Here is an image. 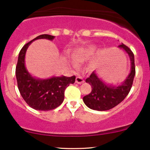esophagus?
<instances>
[{
	"instance_id": "34e87169",
	"label": "esophagus",
	"mask_w": 150,
	"mask_h": 150,
	"mask_svg": "<svg viewBox=\"0 0 150 150\" xmlns=\"http://www.w3.org/2000/svg\"><path fill=\"white\" fill-rule=\"evenodd\" d=\"M75 82L77 83V84H83L84 82V80L81 77H77L76 79H75Z\"/></svg>"
}]
</instances>
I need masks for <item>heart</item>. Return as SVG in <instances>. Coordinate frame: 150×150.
<instances>
[{
    "label": "heart",
    "mask_w": 150,
    "mask_h": 150,
    "mask_svg": "<svg viewBox=\"0 0 150 150\" xmlns=\"http://www.w3.org/2000/svg\"><path fill=\"white\" fill-rule=\"evenodd\" d=\"M96 48L93 46H88L81 48L72 52L71 57L75 62H84L90 59L96 52Z\"/></svg>",
    "instance_id": "heart-1"
}]
</instances>
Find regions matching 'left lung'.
Instances as JSON below:
<instances>
[{"mask_svg":"<svg viewBox=\"0 0 150 150\" xmlns=\"http://www.w3.org/2000/svg\"><path fill=\"white\" fill-rule=\"evenodd\" d=\"M128 54L130 59V73L120 84L112 85L105 83L98 76L96 71H93L86 79L92 87V91L83 98V101L87 107L96 111H107L120 104L127 97L132 88L135 76L134 55L132 50L123 43L118 45Z\"/></svg>","mask_w":150,"mask_h":150,"instance_id":"1","label":"left lung"}]
</instances>
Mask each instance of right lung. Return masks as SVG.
Wrapping results in <instances>:
<instances>
[{"instance_id": "1", "label": "right lung", "mask_w": 150, "mask_h": 150, "mask_svg": "<svg viewBox=\"0 0 150 150\" xmlns=\"http://www.w3.org/2000/svg\"><path fill=\"white\" fill-rule=\"evenodd\" d=\"M52 41L54 36L41 35L26 43L18 54L16 67V77L18 88L26 103L35 110L49 111L59 107L63 102L64 91L71 84H73L75 76H52L41 79L33 77L25 66V54L29 45L37 39Z\"/></svg>"}]
</instances>
